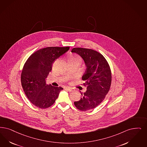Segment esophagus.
<instances>
[{
	"label": "esophagus",
	"mask_w": 147,
	"mask_h": 147,
	"mask_svg": "<svg viewBox=\"0 0 147 147\" xmlns=\"http://www.w3.org/2000/svg\"><path fill=\"white\" fill-rule=\"evenodd\" d=\"M65 90H67V91H68L69 92H73V91H75V90L74 88H65Z\"/></svg>",
	"instance_id": "1"
}]
</instances>
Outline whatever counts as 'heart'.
<instances>
[{"mask_svg":"<svg viewBox=\"0 0 147 147\" xmlns=\"http://www.w3.org/2000/svg\"><path fill=\"white\" fill-rule=\"evenodd\" d=\"M80 61L81 62L82 61V59L81 58L76 55H70L68 58V61Z\"/></svg>","mask_w":147,"mask_h":147,"instance_id":"b5f03b06","label":"heart"}]
</instances>
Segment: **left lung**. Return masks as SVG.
I'll list each match as a JSON object with an SVG mask.
<instances>
[{
	"instance_id": "1",
	"label": "left lung",
	"mask_w": 147,
	"mask_h": 147,
	"mask_svg": "<svg viewBox=\"0 0 147 147\" xmlns=\"http://www.w3.org/2000/svg\"><path fill=\"white\" fill-rule=\"evenodd\" d=\"M71 52L80 56L86 67L82 80L87 90L81 94L80 100L74 102V105L77 109L84 112L94 109L105 98L111 88L110 67L104 56L94 50L75 47Z\"/></svg>"
}]
</instances>
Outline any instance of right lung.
<instances>
[{
	"label": "right lung",
	"mask_w": 147,
	"mask_h": 147,
	"mask_svg": "<svg viewBox=\"0 0 147 147\" xmlns=\"http://www.w3.org/2000/svg\"><path fill=\"white\" fill-rule=\"evenodd\" d=\"M69 47H47L32 54L24 65L21 81L24 92L34 106L45 109L52 106L63 88L47 85L46 79L54 61Z\"/></svg>",
	"instance_id": "obj_1"
}]
</instances>
